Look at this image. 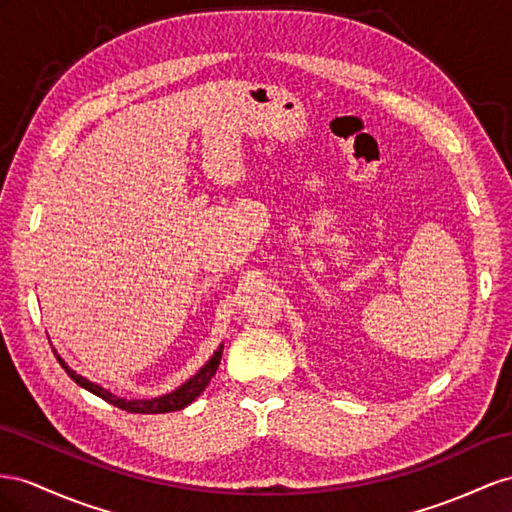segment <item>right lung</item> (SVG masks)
I'll use <instances>...</instances> for the list:
<instances>
[{"mask_svg": "<svg viewBox=\"0 0 512 512\" xmlns=\"http://www.w3.org/2000/svg\"><path fill=\"white\" fill-rule=\"evenodd\" d=\"M51 350H54V348H51ZM54 355H56L58 363L62 365V370L67 372L77 385L88 389L90 393H95V396H99L101 400H106V402H110V404H114V406H119V409H123V411H127V413H170V411H179V409H183V406H188L196 396H199V393H203V389L207 387L209 381H212V376H214L216 370H218L220 357H222V346L214 352V357L209 359V361L203 365V368L190 378L188 383H183L179 389L166 393V396H162V398H153V400H125V398L114 396V393H110L108 389H103V387H99V385H95V383L86 381L84 376L75 374V372L69 368V365L60 359V355H58L56 350H54Z\"/></svg>", "mask_w": 512, "mask_h": 512, "instance_id": "right-lung-1", "label": "right lung"}]
</instances>
